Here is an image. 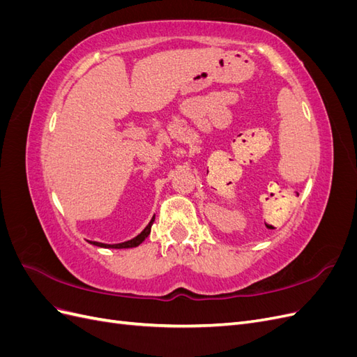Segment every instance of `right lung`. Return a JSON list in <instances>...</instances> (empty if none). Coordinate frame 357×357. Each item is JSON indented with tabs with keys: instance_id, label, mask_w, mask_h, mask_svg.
<instances>
[{
	"instance_id": "1",
	"label": "right lung",
	"mask_w": 357,
	"mask_h": 357,
	"mask_svg": "<svg viewBox=\"0 0 357 357\" xmlns=\"http://www.w3.org/2000/svg\"><path fill=\"white\" fill-rule=\"evenodd\" d=\"M153 222H155V218L149 222V225L146 226L144 231H143L142 234L137 235L135 238L129 240V241L119 243V244H104V243L91 241V244H93V245H98V247H104V248H131V247H137V245H139V244H142V243L147 238L149 234H150V229H152V225H153Z\"/></svg>"
}]
</instances>
